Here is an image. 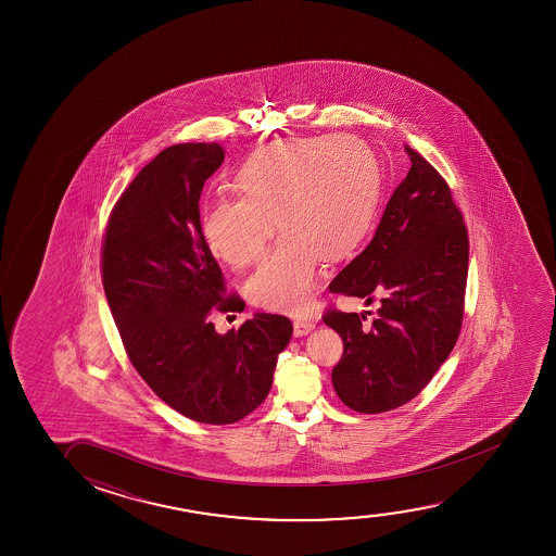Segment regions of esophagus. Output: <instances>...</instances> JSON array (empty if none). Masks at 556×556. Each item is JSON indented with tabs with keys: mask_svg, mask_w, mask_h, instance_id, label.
Here are the masks:
<instances>
[{
	"mask_svg": "<svg viewBox=\"0 0 556 556\" xmlns=\"http://www.w3.org/2000/svg\"><path fill=\"white\" fill-rule=\"evenodd\" d=\"M313 328H315V325L309 320H294V336L296 338H304V336L312 332Z\"/></svg>",
	"mask_w": 556,
	"mask_h": 556,
	"instance_id": "34e87169",
	"label": "esophagus"
}]
</instances>
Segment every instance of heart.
Here are the masks:
<instances>
[{
    "instance_id": "obj_1",
    "label": "heart",
    "mask_w": 556,
    "mask_h": 556,
    "mask_svg": "<svg viewBox=\"0 0 556 556\" xmlns=\"http://www.w3.org/2000/svg\"><path fill=\"white\" fill-rule=\"evenodd\" d=\"M239 193L206 201L199 228L214 258L243 269L262 256L274 220L282 237L247 282L252 304L275 313L312 305L319 260L342 262L365 241L381 203V173L358 138H302L244 161Z\"/></svg>"
}]
</instances>
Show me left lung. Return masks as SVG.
Segmentation results:
<instances>
[{
  "label": "left lung",
  "mask_w": 556,
  "mask_h": 556,
  "mask_svg": "<svg viewBox=\"0 0 556 556\" xmlns=\"http://www.w3.org/2000/svg\"><path fill=\"white\" fill-rule=\"evenodd\" d=\"M381 214L372 241L351 260L332 294L378 305L370 312H328L323 320L342 336L332 386L361 414L393 410L431 381L454 350L464 319L469 239L448 184L418 152Z\"/></svg>",
  "instance_id": "1"
}]
</instances>
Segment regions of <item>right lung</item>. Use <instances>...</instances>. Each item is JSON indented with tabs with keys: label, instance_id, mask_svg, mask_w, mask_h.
I'll return each instance as SVG.
<instances>
[{
	"label": "right lung",
	"instance_id": "right-lung-1",
	"mask_svg": "<svg viewBox=\"0 0 556 556\" xmlns=\"http://www.w3.org/2000/svg\"><path fill=\"white\" fill-rule=\"evenodd\" d=\"M216 142L157 153L115 203L102 251L110 312L130 363L186 418L226 426L264 403L292 323L256 313L218 334L211 313L239 312L199 228V198L220 167Z\"/></svg>",
	"mask_w": 556,
	"mask_h": 556
}]
</instances>
